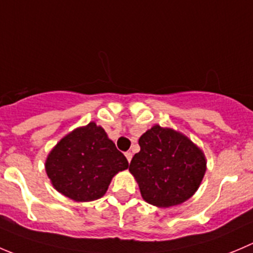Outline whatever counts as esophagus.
Instances as JSON below:
<instances>
[{"label": "esophagus", "mask_w": 253, "mask_h": 253, "mask_svg": "<svg viewBox=\"0 0 253 253\" xmlns=\"http://www.w3.org/2000/svg\"><path fill=\"white\" fill-rule=\"evenodd\" d=\"M125 156H126L127 161H128V163H129V162H131V159H132V153H131V152H126V153H125Z\"/></svg>", "instance_id": "34e87169"}]
</instances>
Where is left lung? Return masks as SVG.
<instances>
[{"label":"left lung","instance_id":"8db88e82","mask_svg":"<svg viewBox=\"0 0 253 253\" xmlns=\"http://www.w3.org/2000/svg\"><path fill=\"white\" fill-rule=\"evenodd\" d=\"M141 151L129 163L142 198L159 208L188 200L199 188L207 162L188 137L156 125L138 141Z\"/></svg>","mask_w":253,"mask_h":253}]
</instances>
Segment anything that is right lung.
Masks as SVG:
<instances>
[{"mask_svg":"<svg viewBox=\"0 0 253 253\" xmlns=\"http://www.w3.org/2000/svg\"><path fill=\"white\" fill-rule=\"evenodd\" d=\"M128 168L126 157L94 122L65 136L49 153L45 170L54 188L75 202L106 193L112 176Z\"/></svg>","mask_w":253,"mask_h":253,"instance_id":"obj_1","label":"right lung"}]
</instances>
